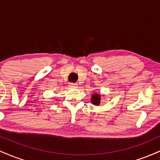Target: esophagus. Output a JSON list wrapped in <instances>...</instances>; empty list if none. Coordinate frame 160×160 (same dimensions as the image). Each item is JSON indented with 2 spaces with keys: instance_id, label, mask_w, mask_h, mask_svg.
I'll use <instances>...</instances> for the list:
<instances>
[{
  "instance_id": "34e87169",
  "label": "esophagus",
  "mask_w": 160,
  "mask_h": 160,
  "mask_svg": "<svg viewBox=\"0 0 160 160\" xmlns=\"http://www.w3.org/2000/svg\"><path fill=\"white\" fill-rule=\"evenodd\" d=\"M69 86H71V87H72V88H76V87H78V84H77V83H73V82H71Z\"/></svg>"
}]
</instances>
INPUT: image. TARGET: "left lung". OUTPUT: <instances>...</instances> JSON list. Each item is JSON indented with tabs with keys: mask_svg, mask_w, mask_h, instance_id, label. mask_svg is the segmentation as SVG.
<instances>
[{
	"mask_svg": "<svg viewBox=\"0 0 160 160\" xmlns=\"http://www.w3.org/2000/svg\"><path fill=\"white\" fill-rule=\"evenodd\" d=\"M91 102L92 103L95 105H99L101 102V95L98 94V93L95 92V94L92 95L91 98Z\"/></svg>",
	"mask_w": 160,
	"mask_h": 160,
	"instance_id": "1",
	"label": "left lung"
}]
</instances>
